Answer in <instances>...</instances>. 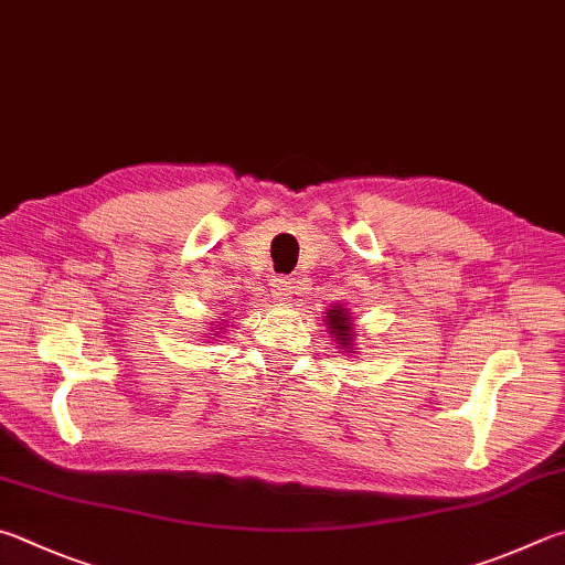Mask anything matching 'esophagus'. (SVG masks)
<instances>
[{
    "label": "esophagus",
    "instance_id": "34e87169",
    "mask_svg": "<svg viewBox=\"0 0 565 565\" xmlns=\"http://www.w3.org/2000/svg\"><path fill=\"white\" fill-rule=\"evenodd\" d=\"M296 281L289 279V276H276V279H271V294L276 296L279 301H289L291 296L296 294Z\"/></svg>",
    "mask_w": 565,
    "mask_h": 565
}]
</instances>
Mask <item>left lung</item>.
<instances>
[{"instance_id": "left-lung-1", "label": "left lung", "mask_w": 565, "mask_h": 565, "mask_svg": "<svg viewBox=\"0 0 565 565\" xmlns=\"http://www.w3.org/2000/svg\"><path fill=\"white\" fill-rule=\"evenodd\" d=\"M326 326L331 328L333 338H335L338 343L345 345V348H351V351H353V331H351V321H348L345 309H341V306H335V309L328 311ZM351 351H348V353H351Z\"/></svg>"}]
</instances>
